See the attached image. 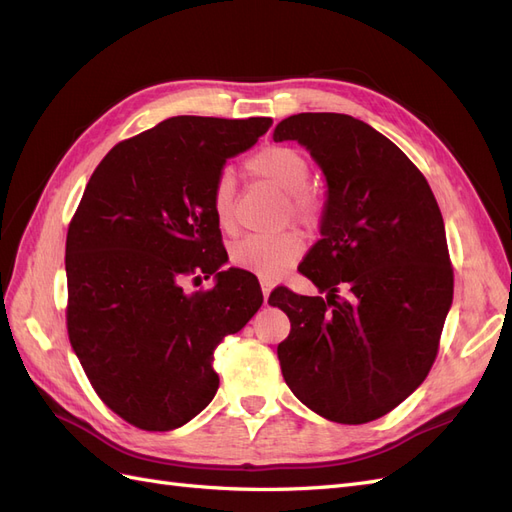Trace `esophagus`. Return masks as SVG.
<instances>
[{
  "label": "esophagus",
  "instance_id": "obj_1",
  "mask_svg": "<svg viewBox=\"0 0 512 512\" xmlns=\"http://www.w3.org/2000/svg\"><path fill=\"white\" fill-rule=\"evenodd\" d=\"M260 288H262V297H265V303L269 299V294L273 290V282L271 280H260Z\"/></svg>",
  "mask_w": 512,
  "mask_h": 512
}]
</instances>
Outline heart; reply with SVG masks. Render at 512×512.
<instances>
[{
  "label": "heart",
  "mask_w": 512,
  "mask_h": 512,
  "mask_svg": "<svg viewBox=\"0 0 512 512\" xmlns=\"http://www.w3.org/2000/svg\"><path fill=\"white\" fill-rule=\"evenodd\" d=\"M250 173L269 181L277 190L286 194L284 218H292L294 222L303 224L305 228H316L322 215V205L314 192L307 190L309 162L301 151L290 147H269L258 151L254 158L247 162ZM237 200V183L235 175L224 168L215 177L211 188V209L220 228L230 232L235 230ZM303 252V239L299 232L282 230L273 235H245L230 247V260L237 267L252 271L265 280L282 275L290 265L299 260Z\"/></svg>",
  "instance_id": "heart-1"
}]
</instances>
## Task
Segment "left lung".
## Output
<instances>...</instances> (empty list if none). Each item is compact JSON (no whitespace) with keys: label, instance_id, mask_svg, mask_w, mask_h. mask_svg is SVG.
<instances>
[{"label":"left lung","instance_id":"1","mask_svg":"<svg viewBox=\"0 0 512 512\" xmlns=\"http://www.w3.org/2000/svg\"><path fill=\"white\" fill-rule=\"evenodd\" d=\"M273 141L303 145L327 179L322 239L299 265L322 297L284 286L269 297L290 318L284 380L329 421H376L427 378L453 303L436 196L404 151L350 115H292Z\"/></svg>","mask_w":512,"mask_h":512}]
</instances>
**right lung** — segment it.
I'll return each mask as SVG.
<instances>
[{
    "mask_svg": "<svg viewBox=\"0 0 512 512\" xmlns=\"http://www.w3.org/2000/svg\"><path fill=\"white\" fill-rule=\"evenodd\" d=\"M271 117H170L121 141L91 175L68 226V337L104 404L145 431H170L218 393L213 350L262 305L228 260L211 188ZM216 273L211 291L185 276Z\"/></svg>",
    "mask_w": 512,
    "mask_h": 512,
    "instance_id": "add662e5",
    "label": "right lung"
}]
</instances>
